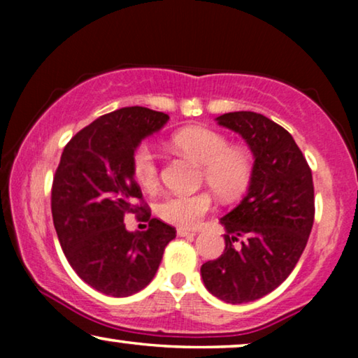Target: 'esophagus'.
I'll return each mask as SVG.
<instances>
[{
    "label": "esophagus",
    "mask_w": 358,
    "mask_h": 358,
    "mask_svg": "<svg viewBox=\"0 0 358 358\" xmlns=\"http://www.w3.org/2000/svg\"><path fill=\"white\" fill-rule=\"evenodd\" d=\"M195 231H190V229H185V228H179L178 229V236L180 238H187V236H195Z\"/></svg>",
    "instance_id": "esophagus-1"
}]
</instances>
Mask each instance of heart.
<instances>
[{
  "label": "heart",
  "mask_w": 358,
  "mask_h": 358,
  "mask_svg": "<svg viewBox=\"0 0 358 358\" xmlns=\"http://www.w3.org/2000/svg\"><path fill=\"white\" fill-rule=\"evenodd\" d=\"M180 153L199 166H203V179L210 189L223 200L239 197L248 187L252 174V158L246 150L231 148L218 131L192 127L174 136ZM134 178L141 187L153 190L159 184V161L153 146L140 145L131 158ZM212 210L208 194L168 195L158 203V215L176 227L194 228Z\"/></svg>",
  "instance_id": "heart-1"
}]
</instances>
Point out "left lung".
<instances>
[{
	"mask_svg": "<svg viewBox=\"0 0 358 358\" xmlns=\"http://www.w3.org/2000/svg\"><path fill=\"white\" fill-rule=\"evenodd\" d=\"M215 120L243 136L254 164L248 194L220 218L224 251L200 273L213 296L239 305L273 292L295 268L315 222V187L305 156L283 127L249 110ZM238 237L245 239L234 247Z\"/></svg>",
	"mask_w": 358,
	"mask_h": 358,
	"instance_id": "left-lung-1",
	"label": "left lung"
}]
</instances>
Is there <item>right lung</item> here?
Listing matches in <instances>:
<instances>
[{
	"instance_id": "right-lung-1",
	"label": "right lung",
	"mask_w": 358,
	"mask_h": 358,
	"mask_svg": "<svg viewBox=\"0 0 358 358\" xmlns=\"http://www.w3.org/2000/svg\"><path fill=\"white\" fill-rule=\"evenodd\" d=\"M168 120L164 112L124 107L78 131L62 153L52 187L58 241L78 277L104 295L143 290L176 238V229L158 218L143 233L124 223L125 213L145 210L135 205L141 199L131 171L135 150Z\"/></svg>"
}]
</instances>
